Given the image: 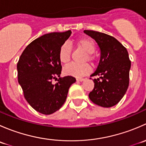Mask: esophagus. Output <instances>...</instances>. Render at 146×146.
I'll return each mask as SVG.
<instances>
[{
	"instance_id": "34e87169",
	"label": "esophagus",
	"mask_w": 146,
	"mask_h": 146,
	"mask_svg": "<svg viewBox=\"0 0 146 146\" xmlns=\"http://www.w3.org/2000/svg\"><path fill=\"white\" fill-rule=\"evenodd\" d=\"M77 80V81H79V82H82V81H84V80H85V78H77L76 79Z\"/></svg>"
}]
</instances>
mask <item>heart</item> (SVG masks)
Returning <instances> with one entry per match:
<instances>
[{
	"mask_svg": "<svg viewBox=\"0 0 146 146\" xmlns=\"http://www.w3.org/2000/svg\"><path fill=\"white\" fill-rule=\"evenodd\" d=\"M76 44L78 47L83 49L87 53L85 61H94L95 57L92 55L95 51V44L92 39L89 38H81L78 39ZM71 56V48L67 43L63 44L58 51V58L60 61L64 64H68ZM91 71V67L89 64H71L66 66L64 69L65 74L68 76H74L76 78H80L90 73Z\"/></svg>",
	"mask_w": 146,
	"mask_h": 146,
	"instance_id": "heart-1",
	"label": "heart"
}]
</instances>
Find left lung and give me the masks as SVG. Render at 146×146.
Wrapping results in <instances>:
<instances>
[{
	"mask_svg": "<svg viewBox=\"0 0 146 146\" xmlns=\"http://www.w3.org/2000/svg\"><path fill=\"white\" fill-rule=\"evenodd\" d=\"M84 32L96 41L101 51L99 65L91 75L100 78L93 80L95 86L89 98L100 107H113L122 99L129 87L131 61L128 51L110 35L92 30Z\"/></svg>",
	"mask_w": 146,
	"mask_h": 146,
	"instance_id": "obj_1",
	"label": "left lung"
}]
</instances>
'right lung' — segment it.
<instances>
[{
    "instance_id": "1",
    "label": "right lung",
    "mask_w": 146,
    "mask_h": 146,
    "mask_svg": "<svg viewBox=\"0 0 146 146\" xmlns=\"http://www.w3.org/2000/svg\"><path fill=\"white\" fill-rule=\"evenodd\" d=\"M71 31L52 32L32 41L25 48L17 64L18 82L31 107L43 114L59 110L67 98L70 85L76 81L73 76L59 78L61 73L58 51L69 38Z\"/></svg>"
}]
</instances>
